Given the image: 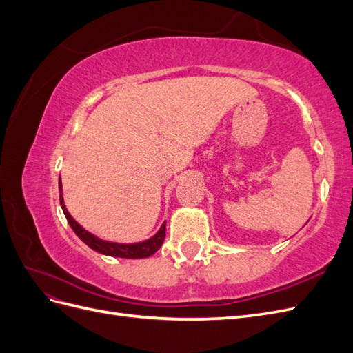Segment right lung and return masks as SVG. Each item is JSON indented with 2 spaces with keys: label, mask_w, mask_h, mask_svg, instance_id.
<instances>
[{
  "label": "right lung",
  "mask_w": 353,
  "mask_h": 353,
  "mask_svg": "<svg viewBox=\"0 0 353 353\" xmlns=\"http://www.w3.org/2000/svg\"><path fill=\"white\" fill-rule=\"evenodd\" d=\"M59 188H60V205L63 212H65V216L69 222V225L72 227V230L74 231V234L91 248L92 250L108 254V256H116V258H126V259H143V258H148L152 256L154 252H157L160 249V245L163 244L165 240V234H166V222L163 223L160 230L157 231V234L152 239H148L145 241L141 243H132V244H121V243H112V241H104L99 237H95L94 234L88 232L85 228H82L79 223L74 221L70 213L68 212L65 201H63V193H61V181L59 178Z\"/></svg>",
  "instance_id": "right-lung-1"
}]
</instances>
